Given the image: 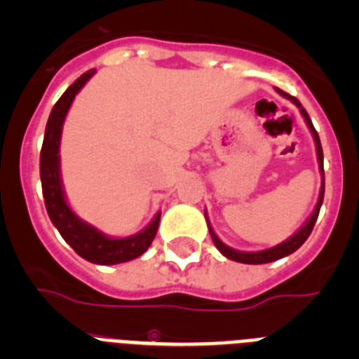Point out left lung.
Wrapping results in <instances>:
<instances>
[{
	"label": "left lung",
	"mask_w": 359,
	"mask_h": 359,
	"mask_svg": "<svg viewBox=\"0 0 359 359\" xmlns=\"http://www.w3.org/2000/svg\"><path fill=\"white\" fill-rule=\"evenodd\" d=\"M277 90L278 95H282L284 98H287V100H291V102L294 104V106L300 109V115L304 116V120H306L307 128H309L311 135H313V138H315V145H316V158H318V169H320V174H322V187H320V194H318V201H316L315 205V210H313V214L307 217L306 223L302 224V226L298 228L297 231H294L293 236L287 237L286 241H282L280 244H277V246H271V248H266V250H259V252H241V250H236V248H230L228 244H224L223 241L219 239L217 233L214 231V228H212L210 221H208L207 217V212H205V217H207V224H208V231H210V237L212 241H214L215 248L219 250V252L223 253L226 259H230V261H236V262H243V264H266V262H273V261H278V259H282V257L286 255H291L293 252H297L300 246H302L304 243L307 241V237L311 236V231H313V226H315L316 219H318V214H320V207H322L323 203V192H325V177H323V152H322V144H320V138H318V133H316V129L313 128V122H311L309 115H307V111L304 109L302 104L298 102L297 98L291 97V95L284 93L282 90H278V88H275Z\"/></svg>",
	"instance_id": "1"
}]
</instances>
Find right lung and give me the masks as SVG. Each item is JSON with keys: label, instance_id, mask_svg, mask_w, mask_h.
<instances>
[{"label": "right lung", "instance_id": "add662e5", "mask_svg": "<svg viewBox=\"0 0 359 359\" xmlns=\"http://www.w3.org/2000/svg\"><path fill=\"white\" fill-rule=\"evenodd\" d=\"M93 75L95 69H90L84 75H81L53 106L48 123H46V131H44L39 170L46 212H48L53 226L59 230L62 239L86 261L93 262V264L111 266L133 261V259L147 252L152 239L156 236L161 212H158L152 217L151 223L135 236L111 237L95 228L93 224L82 221L68 205L65 187H62L61 156H59L62 126H65L66 115H68L69 107L75 100V95L84 88L86 82L90 81Z\"/></svg>", "mask_w": 359, "mask_h": 359}]
</instances>
